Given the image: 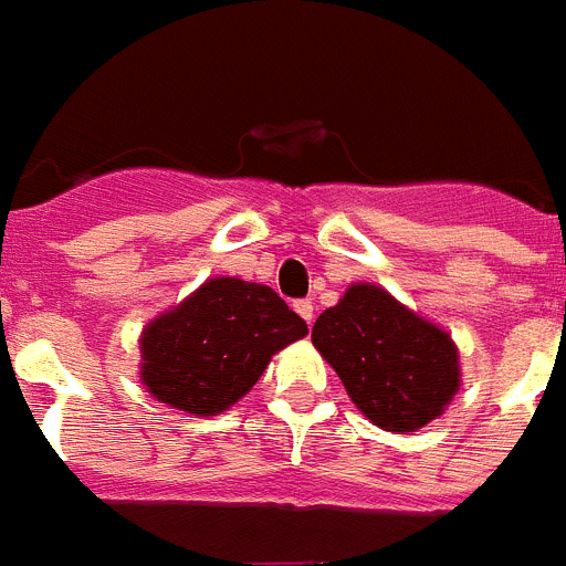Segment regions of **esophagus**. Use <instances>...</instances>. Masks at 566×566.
<instances>
[{
    "label": "esophagus",
    "mask_w": 566,
    "mask_h": 566,
    "mask_svg": "<svg viewBox=\"0 0 566 566\" xmlns=\"http://www.w3.org/2000/svg\"><path fill=\"white\" fill-rule=\"evenodd\" d=\"M293 307H296L298 316H302V319H305L307 325H311V322H313V302H311V298H298V302Z\"/></svg>",
    "instance_id": "esophagus-1"
}]
</instances>
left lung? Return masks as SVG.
Returning a JSON list of instances; mask_svg holds the SVG:
<instances>
[{"label":"left lung","mask_w":566,"mask_h":566,"mask_svg":"<svg viewBox=\"0 0 566 566\" xmlns=\"http://www.w3.org/2000/svg\"><path fill=\"white\" fill-rule=\"evenodd\" d=\"M311 339L379 429H420L460 386L452 339L374 284L348 287L316 319Z\"/></svg>","instance_id":"8db88e82"}]
</instances>
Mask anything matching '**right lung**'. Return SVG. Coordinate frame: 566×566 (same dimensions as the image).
Listing matches in <instances>:
<instances>
[{
    "instance_id": "1",
    "label": "right lung",
    "mask_w": 566,
    "mask_h": 566,
    "mask_svg": "<svg viewBox=\"0 0 566 566\" xmlns=\"http://www.w3.org/2000/svg\"><path fill=\"white\" fill-rule=\"evenodd\" d=\"M307 334L273 287L212 279L144 331V382L158 400L210 417L259 382L270 356Z\"/></svg>"
}]
</instances>
